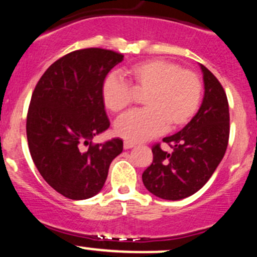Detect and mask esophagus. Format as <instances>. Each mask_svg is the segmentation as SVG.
Wrapping results in <instances>:
<instances>
[{
  "label": "esophagus",
  "mask_w": 257,
  "mask_h": 257,
  "mask_svg": "<svg viewBox=\"0 0 257 257\" xmlns=\"http://www.w3.org/2000/svg\"><path fill=\"white\" fill-rule=\"evenodd\" d=\"M135 145H137V144L133 143V142H129V140H125V142H124V144H123V146H124V149H125V150L134 148Z\"/></svg>",
  "instance_id": "obj_1"
}]
</instances>
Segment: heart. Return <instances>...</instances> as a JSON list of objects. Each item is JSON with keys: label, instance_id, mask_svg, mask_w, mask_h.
I'll use <instances>...</instances> for the list:
<instances>
[{"label": "heart", "instance_id": "1", "mask_svg": "<svg viewBox=\"0 0 257 257\" xmlns=\"http://www.w3.org/2000/svg\"><path fill=\"white\" fill-rule=\"evenodd\" d=\"M125 75L137 92H145L144 109L128 112L115 122L114 131L132 142H144L166 131L187 124L196 113L201 98V81L196 73L182 69L166 60H148L134 64ZM115 74L103 80L101 95L105 106L120 113L134 100L133 89Z\"/></svg>", "mask_w": 257, "mask_h": 257}]
</instances>
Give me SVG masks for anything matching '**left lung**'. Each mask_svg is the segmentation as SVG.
<instances>
[{
	"mask_svg": "<svg viewBox=\"0 0 257 257\" xmlns=\"http://www.w3.org/2000/svg\"><path fill=\"white\" fill-rule=\"evenodd\" d=\"M205 95L197 113L182 131L163 142L173 149L152 146L154 160L144 171L143 183L154 195L180 200L195 194L211 178L223 159L229 139V107L223 86L206 67Z\"/></svg>",
	"mask_w": 257,
	"mask_h": 257,
	"instance_id": "left-lung-1",
	"label": "left lung"
}]
</instances>
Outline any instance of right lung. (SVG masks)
Here are the masks:
<instances>
[{
	"instance_id": "1",
	"label": "right lung",
	"mask_w": 257,
	"mask_h": 257,
	"mask_svg": "<svg viewBox=\"0 0 257 257\" xmlns=\"http://www.w3.org/2000/svg\"><path fill=\"white\" fill-rule=\"evenodd\" d=\"M123 57L97 47L73 51L51 64L34 89L27 115L30 155L47 184L68 199L96 195L123 150L118 138L91 143L109 126L101 89Z\"/></svg>"
}]
</instances>
